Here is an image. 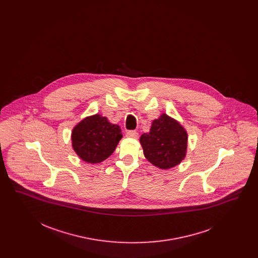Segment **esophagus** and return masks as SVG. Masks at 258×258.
<instances>
[{"label":"esophagus","instance_id":"34e87169","mask_svg":"<svg viewBox=\"0 0 258 258\" xmlns=\"http://www.w3.org/2000/svg\"><path fill=\"white\" fill-rule=\"evenodd\" d=\"M126 137H128V138H137L138 137V133L137 132H135V131H130V132H127L126 133Z\"/></svg>","mask_w":258,"mask_h":258}]
</instances>
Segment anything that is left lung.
Segmentation results:
<instances>
[{"mask_svg":"<svg viewBox=\"0 0 258 258\" xmlns=\"http://www.w3.org/2000/svg\"><path fill=\"white\" fill-rule=\"evenodd\" d=\"M143 153L154 166L170 169L184 160L187 133L184 126L165 113L152 122L150 132L140 136Z\"/></svg>","mask_w":258,"mask_h":258,"instance_id":"obj_1","label":"left lung"}]
</instances>
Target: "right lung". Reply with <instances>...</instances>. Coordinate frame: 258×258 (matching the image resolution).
I'll use <instances>...</instances> for the list:
<instances>
[{
    "mask_svg": "<svg viewBox=\"0 0 258 258\" xmlns=\"http://www.w3.org/2000/svg\"><path fill=\"white\" fill-rule=\"evenodd\" d=\"M123 135L120 125L95 114L85 117L72 132V145L76 155L89 163H99L109 158Z\"/></svg>",
    "mask_w": 258,
    "mask_h": 258,
    "instance_id": "obj_1",
    "label": "right lung"
}]
</instances>
